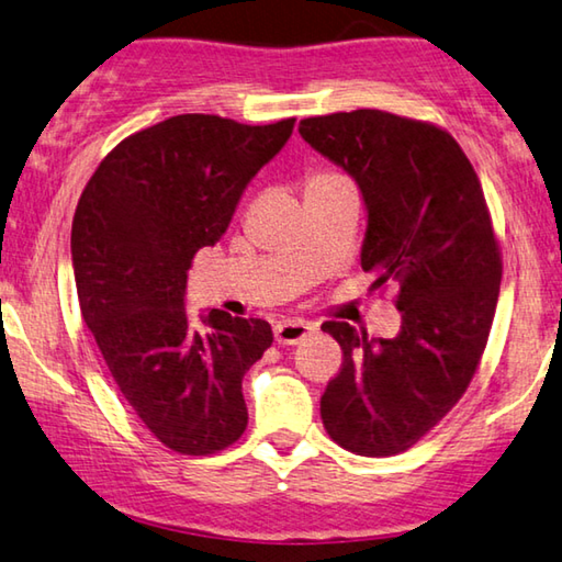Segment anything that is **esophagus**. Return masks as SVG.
<instances>
[{
	"mask_svg": "<svg viewBox=\"0 0 562 562\" xmlns=\"http://www.w3.org/2000/svg\"><path fill=\"white\" fill-rule=\"evenodd\" d=\"M311 334H314V324H308V321H299V318H283L273 326V336L276 341H279V346H296Z\"/></svg>",
	"mask_w": 562,
	"mask_h": 562,
	"instance_id": "esophagus-1",
	"label": "esophagus"
}]
</instances>
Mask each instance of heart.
<instances>
[{"instance_id":"b5f03b06","label":"heart","mask_w":562,"mask_h":562,"mask_svg":"<svg viewBox=\"0 0 562 562\" xmlns=\"http://www.w3.org/2000/svg\"><path fill=\"white\" fill-rule=\"evenodd\" d=\"M341 181H348L344 173L328 171V169H318V171H311L308 177H306V181H303V191H306V194H311V191L334 187V183H341Z\"/></svg>"}]
</instances>
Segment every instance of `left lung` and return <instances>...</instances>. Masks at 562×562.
Segmentation results:
<instances>
[{
  "label": "left lung",
  "mask_w": 562,
  "mask_h": 562,
  "mask_svg": "<svg viewBox=\"0 0 562 562\" xmlns=\"http://www.w3.org/2000/svg\"><path fill=\"white\" fill-rule=\"evenodd\" d=\"M299 132L356 179L361 266L375 289L398 286L401 311L395 338L321 326L344 351L321 418L356 456L403 453L461 401L488 344L503 261L483 187L453 136L418 119L356 109L301 119Z\"/></svg>",
  "instance_id": "8db88e82"
}]
</instances>
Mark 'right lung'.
Segmentation results:
<instances>
[{"label": "right lung", "instance_id": "right-lung-1", "mask_svg": "<svg viewBox=\"0 0 562 562\" xmlns=\"http://www.w3.org/2000/svg\"><path fill=\"white\" fill-rule=\"evenodd\" d=\"M296 119L251 126L216 114H179L109 151L71 221L79 308L109 373L136 416L181 456L236 443L248 411L244 373L273 344L261 318L183 311L187 273L214 246L263 164Z\"/></svg>", "mask_w": 562, "mask_h": 562}]
</instances>
